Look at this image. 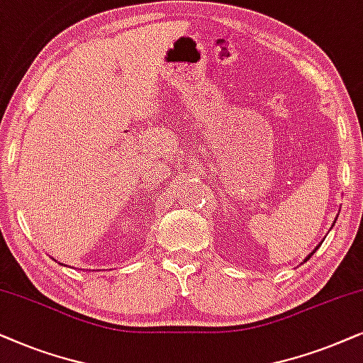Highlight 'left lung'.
I'll return each instance as SVG.
<instances>
[{"label": "left lung", "mask_w": 363, "mask_h": 363, "mask_svg": "<svg viewBox=\"0 0 363 363\" xmlns=\"http://www.w3.org/2000/svg\"><path fill=\"white\" fill-rule=\"evenodd\" d=\"M333 224H335V222H333ZM318 247H320V244H318V245H317V247H315V249H313V252H315V250H317ZM313 252H311V254H308V255H307V257H306V260H303V262H307V260H308V259H311V257H312V255H313Z\"/></svg>", "instance_id": "1"}]
</instances>
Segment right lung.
Masks as SVG:
<instances>
[{"mask_svg": "<svg viewBox=\"0 0 363 363\" xmlns=\"http://www.w3.org/2000/svg\"><path fill=\"white\" fill-rule=\"evenodd\" d=\"M57 264H61V262H57ZM61 265H62V264H61Z\"/></svg>", "mask_w": 363, "mask_h": 363, "instance_id": "obj_1", "label": "right lung"}]
</instances>
